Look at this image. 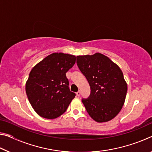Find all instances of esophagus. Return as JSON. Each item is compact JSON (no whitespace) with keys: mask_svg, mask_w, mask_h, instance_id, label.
Wrapping results in <instances>:
<instances>
[{"mask_svg":"<svg viewBox=\"0 0 152 152\" xmlns=\"http://www.w3.org/2000/svg\"><path fill=\"white\" fill-rule=\"evenodd\" d=\"M80 94H81V92L80 91L76 92V95H77V96H80Z\"/></svg>","mask_w":152,"mask_h":152,"instance_id":"34e87169","label":"esophagus"}]
</instances>
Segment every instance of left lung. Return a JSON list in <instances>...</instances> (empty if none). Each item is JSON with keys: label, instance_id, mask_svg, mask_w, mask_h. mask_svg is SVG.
Masks as SVG:
<instances>
[{"label": "left lung", "instance_id": "1", "mask_svg": "<svg viewBox=\"0 0 152 152\" xmlns=\"http://www.w3.org/2000/svg\"><path fill=\"white\" fill-rule=\"evenodd\" d=\"M77 64L88 80L91 93L82 102L98 123L112 120L125 103L127 84L117 64L101 53L77 56Z\"/></svg>", "mask_w": 152, "mask_h": 152}]
</instances>
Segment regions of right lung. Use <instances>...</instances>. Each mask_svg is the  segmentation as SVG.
I'll use <instances>...</instances> for the list:
<instances>
[{
    "label": "right lung",
    "instance_id": "obj_1",
    "mask_svg": "<svg viewBox=\"0 0 152 152\" xmlns=\"http://www.w3.org/2000/svg\"><path fill=\"white\" fill-rule=\"evenodd\" d=\"M75 62V56L56 52L32 68L25 91L31 105L40 117L54 119L66 112L76 96L69 89L66 73Z\"/></svg>",
    "mask_w": 152,
    "mask_h": 152
}]
</instances>
